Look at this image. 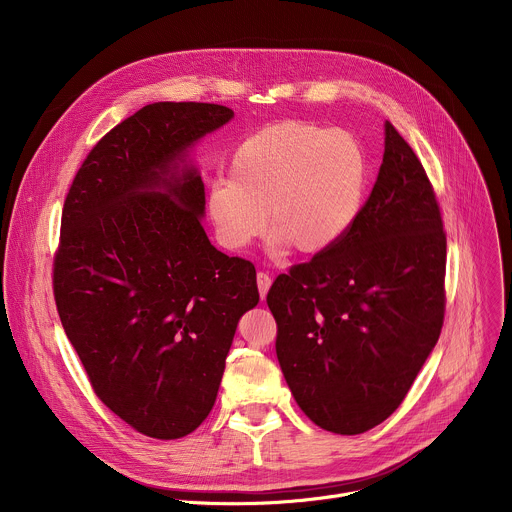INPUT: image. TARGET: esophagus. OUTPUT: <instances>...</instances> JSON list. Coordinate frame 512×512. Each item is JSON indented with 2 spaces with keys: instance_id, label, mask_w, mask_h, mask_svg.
Listing matches in <instances>:
<instances>
[{
  "instance_id": "esophagus-1",
  "label": "esophagus",
  "mask_w": 512,
  "mask_h": 512,
  "mask_svg": "<svg viewBox=\"0 0 512 512\" xmlns=\"http://www.w3.org/2000/svg\"><path fill=\"white\" fill-rule=\"evenodd\" d=\"M257 287H259L261 300H265L267 291H269V287H271V275L265 273V271H259V273H257Z\"/></svg>"
}]
</instances>
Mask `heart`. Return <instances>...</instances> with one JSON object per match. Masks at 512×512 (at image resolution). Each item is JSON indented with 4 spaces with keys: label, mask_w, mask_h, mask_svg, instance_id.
<instances>
[{
    "label": "heart",
    "mask_w": 512,
    "mask_h": 512,
    "mask_svg": "<svg viewBox=\"0 0 512 512\" xmlns=\"http://www.w3.org/2000/svg\"><path fill=\"white\" fill-rule=\"evenodd\" d=\"M369 162L344 129L285 119L245 137L231 178L208 186L206 212L227 249H243L269 225L300 255L334 249L354 227L367 192Z\"/></svg>",
    "instance_id": "1"
}]
</instances>
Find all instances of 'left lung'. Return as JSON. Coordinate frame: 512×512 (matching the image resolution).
<instances>
[{
	"mask_svg": "<svg viewBox=\"0 0 512 512\" xmlns=\"http://www.w3.org/2000/svg\"><path fill=\"white\" fill-rule=\"evenodd\" d=\"M444 281L440 204L387 121L383 164L350 233L277 275L267 294L279 367L316 425L364 433L403 403L440 338Z\"/></svg>",
	"mask_w": 512,
	"mask_h": 512,
	"instance_id": "8db88e82",
	"label": "left lung"
}]
</instances>
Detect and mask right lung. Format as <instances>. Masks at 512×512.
I'll list each match as a JSON object with an SVG mask.
<instances>
[{"label":"right lung","mask_w":512,"mask_h":512,"mask_svg":"<svg viewBox=\"0 0 512 512\" xmlns=\"http://www.w3.org/2000/svg\"><path fill=\"white\" fill-rule=\"evenodd\" d=\"M214 103H152L115 125L66 194L52 287L97 397L156 440L210 413L255 265L214 249L188 148L233 119Z\"/></svg>","instance_id":"right-lung-1"}]
</instances>
